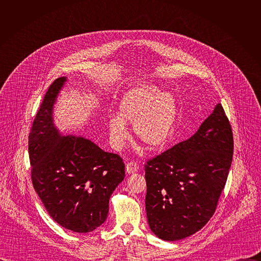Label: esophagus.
<instances>
[{
    "mask_svg": "<svg viewBox=\"0 0 261 261\" xmlns=\"http://www.w3.org/2000/svg\"><path fill=\"white\" fill-rule=\"evenodd\" d=\"M137 170H138V165H137L136 162L131 161V162H128L126 164V171H127V173H129V174L130 173H134Z\"/></svg>",
    "mask_w": 261,
    "mask_h": 261,
    "instance_id": "obj_1",
    "label": "esophagus"
}]
</instances>
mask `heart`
<instances>
[{
	"instance_id": "b5f03b06",
	"label": "heart",
	"mask_w": 261,
	"mask_h": 261,
	"mask_svg": "<svg viewBox=\"0 0 261 261\" xmlns=\"http://www.w3.org/2000/svg\"><path fill=\"white\" fill-rule=\"evenodd\" d=\"M120 115L108 119L110 142L121 148L129 139L127 122L133 123L137 137L157 148L169 138L176 118V99L155 86H140L129 90L120 102Z\"/></svg>"
}]
</instances>
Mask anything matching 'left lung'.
I'll use <instances>...</instances> for the list:
<instances>
[{"label": "left lung", "instance_id": "left-lung-1", "mask_svg": "<svg viewBox=\"0 0 261 261\" xmlns=\"http://www.w3.org/2000/svg\"><path fill=\"white\" fill-rule=\"evenodd\" d=\"M233 136L219 103L189 139L144 165L151 230L173 242L200 230L214 215L232 162Z\"/></svg>", "mask_w": 261, "mask_h": 261}]
</instances>
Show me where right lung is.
Returning <instances> with one entry per match:
<instances>
[{"label":"right lung","mask_w":261,"mask_h":261,"mask_svg":"<svg viewBox=\"0 0 261 261\" xmlns=\"http://www.w3.org/2000/svg\"><path fill=\"white\" fill-rule=\"evenodd\" d=\"M67 82L56 80L40 105L29 135L34 189L49 216L79 233L95 230L107 218L109 198L125 177L123 159L90 139L63 135L54 123V105Z\"/></svg>","instance_id":"obj_1"}]
</instances>
